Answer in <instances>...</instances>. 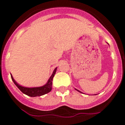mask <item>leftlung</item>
<instances>
[{"mask_svg": "<svg viewBox=\"0 0 125 125\" xmlns=\"http://www.w3.org/2000/svg\"><path fill=\"white\" fill-rule=\"evenodd\" d=\"M78 92H80V91H79V90H78Z\"/></svg>", "mask_w": 125, "mask_h": 125, "instance_id": "left-lung-1", "label": "left lung"}]
</instances>
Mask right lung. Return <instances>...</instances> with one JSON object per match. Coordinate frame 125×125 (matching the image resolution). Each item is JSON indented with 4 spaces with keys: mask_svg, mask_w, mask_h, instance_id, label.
<instances>
[{
    "mask_svg": "<svg viewBox=\"0 0 125 125\" xmlns=\"http://www.w3.org/2000/svg\"><path fill=\"white\" fill-rule=\"evenodd\" d=\"M57 70V68H55V70L52 73V75L51 77L49 78L48 81L46 84L42 86L39 87H33V88H27V87H23L20 86L19 84H18L16 81H15L13 77L11 76V78L13 82L15 83V84L17 86L19 89L20 90L21 92H23V94L27 95L31 97H35V96H40L42 95L47 94L52 89V81H53V78L55 76V73L56 72Z\"/></svg>",
    "mask_w": 125,
    "mask_h": 125,
    "instance_id": "right-lung-1",
    "label": "right lung"
}]
</instances>
